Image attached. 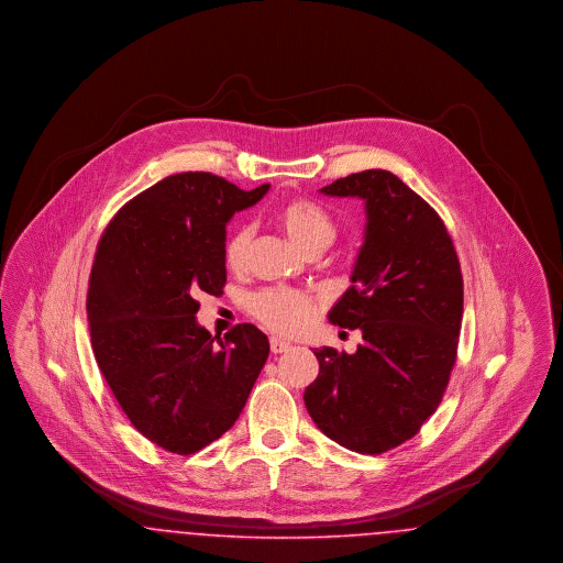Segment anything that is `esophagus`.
Returning <instances> with one entry per match:
<instances>
[{
  "mask_svg": "<svg viewBox=\"0 0 563 563\" xmlns=\"http://www.w3.org/2000/svg\"><path fill=\"white\" fill-rule=\"evenodd\" d=\"M289 349H291L289 342H285V340H280V338H269V350H272L274 354H283V352H287Z\"/></svg>",
  "mask_w": 563,
  "mask_h": 563,
  "instance_id": "1",
  "label": "esophagus"
}]
</instances>
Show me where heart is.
<instances>
[{
  "label": "heart",
  "instance_id": "1",
  "mask_svg": "<svg viewBox=\"0 0 563 563\" xmlns=\"http://www.w3.org/2000/svg\"><path fill=\"white\" fill-rule=\"evenodd\" d=\"M276 219L285 234L306 253L312 249H324L335 241L338 228L327 211L312 200L295 198L285 202ZM253 230L249 225L239 228L225 246V260L230 266L239 268L246 257ZM249 310L260 322L276 333L294 335L308 327L314 317V301L306 294L291 289H264L249 299Z\"/></svg>",
  "mask_w": 563,
  "mask_h": 563
}]
</instances>
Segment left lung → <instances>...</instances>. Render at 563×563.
Here are the masks:
<instances>
[{
  "mask_svg": "<svg viewBox=\"0 0 563 563\" xmlns=\"http://www.w3.org/2000/svg\"><path fill=\"white\" fill-rule=\"evenodd\" d=\"M365 200V241L352 285L329 321L361 329L354 354L314 350L303 402L314 424L358 454H384L437 411L462 324V272L445 223L390 170L352 173L321 189Z\"/></svg>",
  "mask_w": 563,
  "mask_h": 563,
  "instance_id": "1",
  "label": "left lung"
}]
</instances>
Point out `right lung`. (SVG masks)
<instances>
[{
    "mask_svg": "<svg viewBox=\"0 0 563 563\" xmlns=\"http://www.w3.org/2000/svg\"><path fill=\"white\" fill-rule=\"evenodd\" d=\"M268 188L170 175L129 200L97 246L95 358L134 429L166 452L194 454L232 429L266 365L268 338L242 322L217 340L196 321V295L223 294L225 223Z\"/></svg>",
    "mask_w": 563,
    "mask_h": 563,
    "instance_id": "add662e5",
    "label": "right lung"
}]
</instances>
